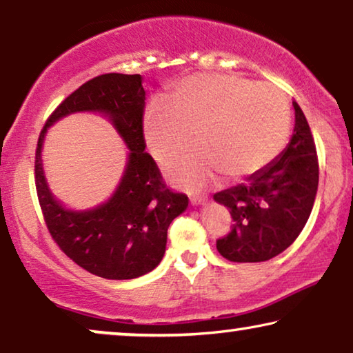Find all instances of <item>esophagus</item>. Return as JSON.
Returning a JSON list of instances; mask_svg holds the SVG:
<instances>
[{
    "label": "esophagus",
    "instance_id": "esophagus-1",
    "mask_svg": "<svg viewBox=\"0 0 353 353\" xmlns=\"http://www.w3.org/2000/svg\"><path fill=\"white\" fill-rule=\"evenodd\" d=\"M208 200V195H198V193H192L190 203L192 205H203Z\"/></svg>",
    "mask_w": 353,
    "mask_h": 353
}]
</instances>
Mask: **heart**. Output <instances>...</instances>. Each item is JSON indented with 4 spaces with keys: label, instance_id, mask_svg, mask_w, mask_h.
Segmentation results:
<instances>
[{
    "label": "heart",
    "instance_id": "obj_1",
    "mask_svg": "<svg viewBox=\"0 0 353 353\" xmlns=\"http://www.w3.org/2000/svg\"><path fill=\"white\" fill-rule=\"evenodd\" d=\"M166 165L176 185L200 188L224 172L245 179L261 172L285 148L291 131L286 94L270 83L228 73H198L172 86L170 103H150L143 134L158 161L190 147Z\"/></svg>",
    "mask_w": 353,
    "mask_h": 353
}]
</instances>
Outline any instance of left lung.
I'll list each match as a JSON object with an SVG mask.
<instances>
[{
    "instance_id": "8db88e82",
    "label": "left lung",
    "mask_w": 353,
    "mask_h": 353,
    "mask_svg": "<svg viewBox=\"0 0 353 353\" xmlns=\"http://www.w3.org/2000/svg\"><path fill=\"white\" fill-rule=\"evenodd\" d=\"M294 134L275 161L246 183L217 192L233 219L228 235L216 241L232 262H264L291 246L309 219L319 188V157L307 118L297 102Z\"/></svg>"
}]
</instances>
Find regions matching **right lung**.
<instances>
[{
    "mask_svg": "<svg viewBox=\"0 0 353 353\" xmlns=\"http://www.w3.org/2000/svg\"><path fill=\"white\" fill-rule=\"evenodd\" d=\"M84 110L107 112L132 153L116 195L96 210L73 213L48 192L41 145L48 125L68 112ZM143 110L141 75H99L81 84L49 115L34 153V185L48 232L73 262L107 280H131L155 269L165 254L168 227L188 205L185 193L168 187L155 160L143 152Z\"/></svg>",
    "mask_w": 353,
    "mask_h": 353,
    "instance_id": "right-lung-1",
    "label": "right lung"
}]
</instances>
